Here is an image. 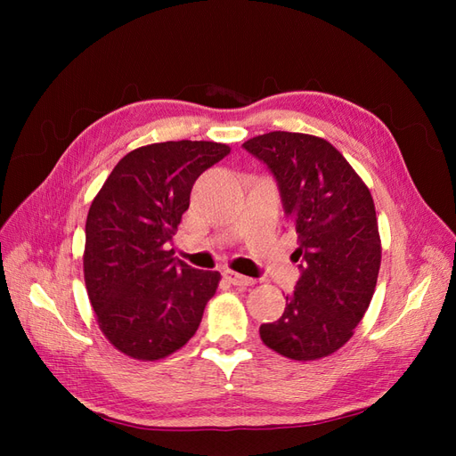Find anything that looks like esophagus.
I'll return each mask as SVG.
<instances>
[{
  "label": "esophagus",
  "instance_id": "34e87169",
  "mask_svg": "<svg viewBox=\"0 0 456 456\" xmlns=\"http://www.w3.org/2000/svg\"><path fill=\"white\" fill-rule=\"evenodd\" d=\"M223 275L226 278V281H230L232 285H255L256 283V280L247 278V275H241V273L233 272V270H224Z\"/></svg>",
  "mask_w": 456,
  "mask_h": 456
}]
</instances>
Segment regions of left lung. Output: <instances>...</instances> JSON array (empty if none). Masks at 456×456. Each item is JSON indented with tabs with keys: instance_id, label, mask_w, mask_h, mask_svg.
Here are the masks:
<instances>
[{
	"instance_id": "obj_1",
	"label": "left lung",
	"mask_w": 456,
	"mask_h": 456,
	"mask_svg": "<svg viewBox=\"0 0 456 456\" xmlns=\"http://www.w3.org/2000/svg\"><path fill=\"white\" fill-rule=\"evenodd\" d=\"M243 148L266 165L298 233L300 278L280 320L260 325V338L291 360H320L350 340L375 293V203L340 151L317 136L272 131Z\"/></svg>"
}]
</instances>
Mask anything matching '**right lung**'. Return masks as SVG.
I'll use <instances>...</instances> for the list:
<instances>
[{"label":"right lung","instance_id":"right-lung-1","mask_svg":"<svg viewBox=\"0 0 456 456\" xmlns=\"http://www.w3.org/2000/svg\"><path fill=\"white\" fill-rule=\"evenodd\" d=\"M226 144L169 141L121 158L91 203L84 272L104 337L134 360L154 362L198 330L220 273L178 260L169 243L198 176Z\"/></svg>","mask_w":456,"mask_h":456}]
</instances>
